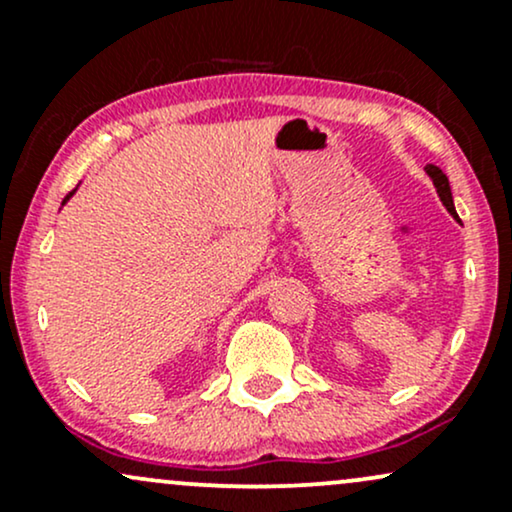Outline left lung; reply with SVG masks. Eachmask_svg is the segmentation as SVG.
<instances>
[{"label":"left lung","mask_w":512,"mask_h":512,"mask_svg":"<svg viewBox=\"0 0 512 512\" xmlns=\"http://www.w3.org/2000/svg\"><path fill=\"white\" fill-rule=\"evenodd\" d=\"M424 170H426V174H429L431 182H434V186H436V194H438V198H441L443 206H446L448 213L453 215V218L458 220L460 225H462V220H460L458 210H455L453 194H450V184H448V177H446V174H443V172H441V167H436V165H426Z\"/></svg>","instance_id":"1"}]
</instances>
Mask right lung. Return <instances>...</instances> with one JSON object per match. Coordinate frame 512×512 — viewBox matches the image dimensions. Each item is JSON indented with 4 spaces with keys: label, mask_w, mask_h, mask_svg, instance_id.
I'll list each match as a JSON object with an SVG mask.
<instances>
[{
    "label": "right lung",
    "mask_w": 512,
    "mask_h": 512,
    "mask_svg": "<svg viewBox=\"0 0 512 512\" xmlns=\"http://www.w3.org/2000/svg\"><path fill=\"white\" fill-rule=\"evenodd\" d=\"M74 194H76V189H74V191H71V194H66V196H64V201H62V206H64V203H66V201H69V198H71V196H74Z\"/></svg>",
    "instance_id": "right-lung-1"
}]
</instances>
